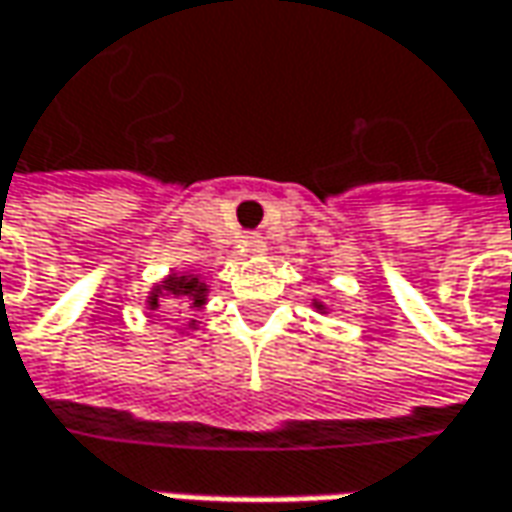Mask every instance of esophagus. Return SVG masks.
Listing matches in <instances>:
<instances>
[{"label":"esophagus","instance_id":"obj_1","mask_svg":"<svg viewBox=\"0 0 512 512\" xmlns=\"http://www.w3.org/2000/svg\"><path fill=\"white\" fill-rule=\"evenodd\" d=\"M245 253H262L265 250V236L262 233H247L245 242H242Z\"/></svg>","mask_w":512,"mask_h":512}]
</instances>
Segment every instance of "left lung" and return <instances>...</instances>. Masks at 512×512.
I'll use <instances>...</instances> for the list:
<instances>
[{"label": "left lung", "instance_id": "obj_1", "mask_svg": "<svg viewBox=\"0 0 512 512\" xmlns=\"http://www.w3.org/2000/svg\"><path fill=\"white\" fill-rule=\"evenodd\" d=\"M319 307H322V305H319Z\"/></svg>", "mask_w": 512, "mask_h": 512}]
</instances>
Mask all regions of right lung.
Returning a JSON list of instances; mask_svg holds the SVG:
<instances>
[{
	"label": "right lung",
	"mask_w": 512,
	"mask_h": 512,
	"mask_svg": "<svg viewBox=\"0 0 512 512\" xmlns=\"http://www.w3.org/2000/svg\"><path fill=\"white\" fill-rule=\"evenodd\" d=\"M205 293L207 285H202L196 276H168L162 285L153 290V296H150V310L153 307H159V299L165 296L168 299V305H182V307H202L205 305Z\"/></svg>",
	"instance_id": "1"
}]
</instances>
